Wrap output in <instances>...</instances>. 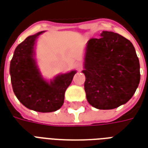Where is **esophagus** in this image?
I'll return each instance as SVG.
<instances>
[{"mask_svg":"<svg viewBox=\"0 0 148 148\" xmlns=\"http://www.w3.org/2000/svg\"><path fill=\"white\" fill-rule=\"evenodd\" d=\"M75 67L77 68L78 71H81V70L82 69V63L80 62H77L75 63Z\"/></svg>","mask_w":148,"mask_h":148,"instance_id":"1","label":"esophagus"}]
</instances>
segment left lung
<instances>
[{
    "mask_svg": "<svg viewBox=\"0 0 148 148\" xmlns=\"http://www.w3.org/2000/svg\"><path fill=\"white\" fill-rule=\"evenodd\" d=\"M86 47L84 83L88 102L112 109L127 102L140 80V62L132 43L120 34L104 31Z\"/></svg>",
    "mask_w": 148,
    "mask_h": 148,
    "instance_id": "8db88e82",
    "label": "left lung"
}]
</instances>
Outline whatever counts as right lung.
Wrapping results in <instances>:
<instances>
[{"label": "right lung", "mask_w": 148, "mask_h": 148, "mask_svg": "<svg viewBox=\"0 0 148 148\" xmlns=\"http://www.w3.org/2000/svg\"><path fill=\"white\" fill-rule=\"evenodd\" d=\"M41 33L42 32L27 37L16 47L10 62L11 82L15 95L25 107L51 112L63 105L65 91L76 71L61 74L51 83L42 79L33 59L35 40Z\"/></svg>", "instance_id": "right-lung-1"}]
</instances>
